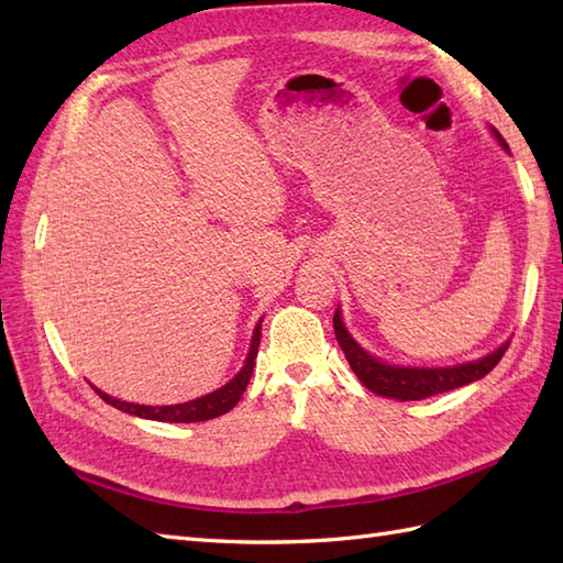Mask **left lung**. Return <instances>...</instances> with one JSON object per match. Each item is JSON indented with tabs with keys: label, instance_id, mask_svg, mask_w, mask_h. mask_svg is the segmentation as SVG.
Segmentation results:
<instances>
[{
	"label": "left lung",
	"instance_id": "1",
	"mask_svg": "<svg viewBox=\"0 0 563 563\" xmlns=\"http://www.w3.org/2000/svg\"><path fill=\"white\" fill-rule=\"evenodd\" d=\"M494 135L498 137L500 145L508 150L506 140L500 137L496 130H494ZM333 331H336V341L341 345V351L345 353V361H349L355 377L361 379L369 391L379 394V397H389V399H399V401H421L428 397H435V394L457 389V387L470 385V382L482 379L484 375L492 373L500 357H504V353L508 351V343H504L498 351L484 355L482 361H472L464 365L399 367V365L379 363L373 355H367L361 345L351 339V333L345 331L339 309H336V314H333Z\"/></svg>",
	"mask_w": 563,
	"mask_h": 563
}]
</instances>
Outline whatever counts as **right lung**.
Segmentation results:
<instances>
[{"instance_id": "1", "label": "right lung", "mask_w": 563, "mask_h": 563, "mask_svg": "<svg viewBox=\"0 0 563 563\" xmlns=\"http://www.w3.org/2000/svg\"><path fill=\"white\" fill-rule=\"evenodd\" d=\"M258 343H261V324L254 331V339H251V349L246 355V363L244 367L239 369V375L234 379L227 382L224 387L214 389L206 397L194 399V401H186V404H174V406H140V404H128V401H118L109 394L99 391V397L111 404L113 409L118 411H125V413H133L140 418H150V421H166V423H196V421H210V418H218L227 411L234 409V404L242 399V394L246 391V385L251 379V373H254V361H256V353H258Z\"/></svg>"}]
</instances>
